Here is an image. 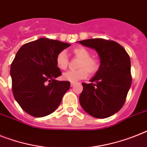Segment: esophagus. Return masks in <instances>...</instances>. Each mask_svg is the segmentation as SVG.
<instances>
[{"label":"esophagus","instance_id":"esophagus-1","mask_svg":"<svg viewBox=\"0 0 147 147\" xmlns=\"http://www.w3.org/2000/svg\"><path fill=\"white\" fill-rule=\"evenodd\" d=\"M76 84V82H71V87H73V86H75Z\"/></svg>","mask_w":147,"mask_h":147}]
</instances>
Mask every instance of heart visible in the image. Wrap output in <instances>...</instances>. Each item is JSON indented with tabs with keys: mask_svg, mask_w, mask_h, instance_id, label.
Masks as SVG:
<instances>
[{
	"mask_svg": "<svg viewBox=\"0 0 147 147\" xmlns=\"http://www.w3.org/2000/svg\"><path fill=\"white\" fill-rule=\"evenodd\" d=\"M71 53L75 57L79 58L77 70H71L63 74V78L71 82H78L84 79L88 76V72L90 74L95 73L99 69L98 60L93 57H90V51L84 47H76L72 49ZM56 63L59 69L65 70L69 65V58L65 51H61L56 57Z\"/></svg>",
	"mask_w": 147,
	"mask_h": 147,
	"instance_id": "heart-1",
	"label": "heart"
}]
</instances>
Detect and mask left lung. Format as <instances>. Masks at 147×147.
I'll return each instance as SVG.
<instances>
[{
  "label": "left lung",
  "instance_id": "8db88e82",
  "mask_svg": "<svg viewBox=\"0 0 147 147\" xmlns=\"http://www.w3.org/2000/svg\"><path fill=\"white\" fill-rule=\"evenodd\" d=\"M95 49L100 65L90 84L82 83L79 101L86 113L104 119L118 113L125 104L131 85V59L123 47L112 40L93 38L79 40Z\"/></svg>",
  "mask_w": 147,
  "mask_h": 147
}]
</instances>
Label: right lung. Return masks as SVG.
<instances>
[{
	"label": "right lung",
	"instance_id": "1",
	"mask_svg": "<svg viewBox=\"0 0 147 147\" xmlns=\"http://www.w3.org/2000/svg\"><path fill=\"white\" fill-rule=\"evenodd\" d=\"M70 45L42 38L25 44L18 51L10 67L12 90L26 113L44 117L59 107L70 82L55 79L62 75L56 57Z\"/></svg>",
	"mask_w": 147,
	"mask_h": 147
}]
</instances>
